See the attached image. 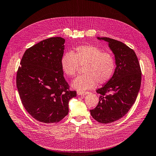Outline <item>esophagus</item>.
<instances>
[{
	"label": "esophagus",
	"mask_w": 156,
	"mask_h": 156,
	"mask_svg": "<svg viewBox=\"0 0 156 156\" xmlns=\"http://www.w3.org/2000/svg\"><path fill=\"white\" fill-rule=\"evenodd\" d=\"M88 94V92H83V91H78L77 92V94L79 96H84Z\"/></svg>",
	"instance_id": "34e87169"
}]
</instances>
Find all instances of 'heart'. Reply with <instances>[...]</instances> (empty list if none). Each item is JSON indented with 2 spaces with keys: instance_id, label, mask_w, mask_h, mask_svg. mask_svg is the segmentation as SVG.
Listing matches in <instances>:
<instances>
[{
  "instance_id": "1",
  "label": "heart",
  "mask_w": 156,
  "mask_h": 156,
  "mask_svg": "<svg viewBox=\"0 0 156 156\" xmlns=\"http://www.w3.org/2000/svg\"><path fill=\"white\" fill-rule=\"evenodd\" d=\"M61 66L68 77L76 74L80 66H84L82 74L72 82V86L78 90L94 88L96 82L103 84L112 78L115 69V61L110 53L103 52L92 45H80L74 52L64 54L61 58Z\"/></svg>"
}]
</instances>
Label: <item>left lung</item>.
<instances>
[{
  "label": "left lung",
  "mask_w": 156,
  "mask_h": 156,
  "mask_svg": "<svg viewBox=\"0 0 156 156\" xmlns=\"http://www.w3.org/2000/svg\"><path fill=\"white\" fill-rule=\"evenodd\" d=\"M108 42L115 56V68L112 78L98 89L99 102L90 110L92 118L102 124L118 120L135 103L142 81V71L135 52L124 43L108 37H98Z\"/></svg>",
  "instance_id": "obj_1"
}]
</instances>
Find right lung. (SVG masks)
<instances>
[{"label": "right lung", "instance_id": "obj_1", "mask_svg": "<svg viewBox=\"0 0 156 156\" xmlns=\"http://www.w3.org/2000/svg\"><path fill=\"white\" fill-rule=\"evenodd\" d=\"M65 40L52 37L28 48L16 74L22 104L37 120L50 124L68 114V102L76 96L69 89L61 66Z\"/></svg>", "mask_w": 156, "mask_h": 156}]
</instances>
